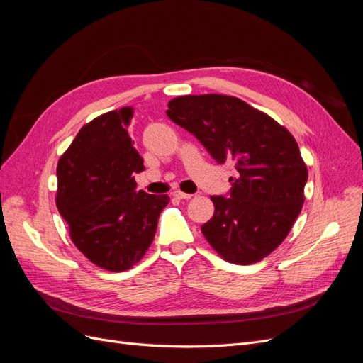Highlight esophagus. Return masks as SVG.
I'll return each instance as SVG.
<instances>
[{
	"label": "esophagus",
	"mask_w": 363,
	"mask_h": 363,
	"mask_svg": "<svg viewBox=\"0 0 363 363\" xmlns=\"http://www.w3.org/2000/svg\"><path fill=\"white\" fill-rule=\"evenodd\" d=\"M172 195L175 196V199H179V200H189L191 196H192V194H184L182 191H174Z\"/></svg>",
	"instance_id": "obj_1"
}]
</instances>
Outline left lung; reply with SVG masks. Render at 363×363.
I'll return each instance as SVG.
<instances>
[{"label": "left lung", "instance_id": "1", "mask_svg": "<svg viewBox=\"0 0 363 363\" xmlns=\"http://www.w3.org/2000/svg\"><path fill=\"white\" fill-rule=\"evenodd\" d=\"M168 118L188 130L216 163L233 167L232 189L211 196L215 213L201 225L224 260L251 265L288 236L304 203L307 168L289 131L236 96L186 95Z\"/></svg>", "mask_w": 363, "mask_h": 363}]
</instances>
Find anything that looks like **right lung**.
<instances>
[{"mask_svg":"<svg viewBox=\"0 0 363 363\" xmlns=\"http://www.w3.org/2000/svg\"><path fill=\"white\" fill-rule=\"evenodd\" d=\"M133 107L82 127L57 164L59 213L74 245L96 267L121 272L138 263L156 235L168 195L136 191L144 160L128 135Z\"/></svg>","mask_w":363,"mask_h":363,"instance_id":"add662e5","label":"right lung"}]
</instances>
